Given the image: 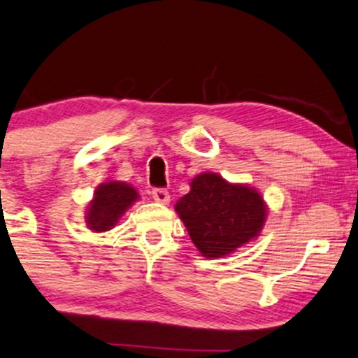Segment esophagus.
Here are the masks:
<instances>
[{"instance_id": "1", "label": "esophagus", "mask_w": 358, "mask_h": 358, "mask_svg": "<svg viewBox=\"0 0 358 358\" xmlns=\"http://www.w3.org/2000/svg\"><path fill=\"white\" fill-rule=\"evenodd\" d=\"M152 196L155 201H158V203H163V205H166L168 201H170V193H168V190H165V188H153Z\"/></svg>"}]
</instances>
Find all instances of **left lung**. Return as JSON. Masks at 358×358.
Masks as SVG:
<instances>
[{"mask_svg":"<svg viewBox=\"0 0 358 358\" xmlns=\"http://www.w3.org/2000/svg\"><path fill=\"white\" fill-rule=\"evenodd\" d=\"M192 242L205 257H223L255 238L265 222V205L252 188L201 173L175 205Z\"/></svg>","mask_w":358,"mask_h":358,"instance_id":"left-lung-1","label":"left lung"}]
</instances>
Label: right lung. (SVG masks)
I'll return each instance as SVG.
<instances>
[{
  "label": "right lung",
  "instance_id": "right-lung-1",
  "mask_svg": "<svg viewBox=\"0 0 358 358\" xmlns=\"http://www.w3.org/2000/svg\"><path fill=\"white\" fill-rule=\"evenodd\" d=\"M138 198V193L127 183L110 182L94 193L88 208V227L94 231H106L118 222L120 215Z\"/></svg>",
  "mask_w": 358,
  "mask_h": 358
}]
</instances>
